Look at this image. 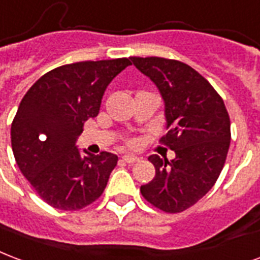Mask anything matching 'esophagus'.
<instances>
[{
	"mask_svg": "<svg viewBox=\"0 0 260 260\" xmlns=\"http://www.w3.org/2000/svg\"><path fill=\"white\" fill-rule=\"evenodd\" d=\"M122 161L128 162V164H134V162H136V161H139V157H138V155L126 154V155H122Z\"/></svg>",
	"mask_w": 260,
	"mask_h": 260,
	"instance_id": "1",
	"label": "esophagus"
}]
</instances>
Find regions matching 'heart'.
Wrapping results in <instances>:
<instances>
[{
  "mask_svg": "<svg viewBox=\"0 0 260 260\" xmlns=\"http://www.w3.org/2000/svg\"><path fill=\"white\" fill-rule=\"evenodd\" d=\"M128 145H129V146H135L136 145V140L135 139H131L129 142H128Z\"/></svg>",
  "mask_w": 260,
  "mask_h": 260,
  "instance_id": "1",
  "label": "heart"
}]
</instances>
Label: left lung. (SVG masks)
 Listing matches in <instances>:
<instances>
[{"label":"left lung","instance_id":"8db88e82","mask_svg":"<svg viewBox=\"0 0 260 260\" xmlns=\"http://www.w3.org/2000/svg\"><path fill=\"white\" fill-rule=\"evenodd\" d=\"M158 88L165 103L167 135L161 143L174 159L149 157L155 176L140 193L155 208L182 212L203 199L218 180L230 146V118L223 99L200 73L164 57H131Z\"/></svg>","mask_w":260,"mask_h":260}]
</instances>
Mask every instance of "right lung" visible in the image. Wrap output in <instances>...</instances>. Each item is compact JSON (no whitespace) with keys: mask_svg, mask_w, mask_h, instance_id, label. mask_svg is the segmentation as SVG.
Here are the masks:
<instances>
[{"mask_svg":"<svg viewBox=\"0 0 260 260\" xmlns=\"http://www.w3.org/2000/svg\"><path fill=\"white\" fill-rule=\"evenodd\" d=\"M129 64L120 57L56 67L20 102L11 126L13 155L32 189L53 208L78 211L103 193L118 157L81 153L76 142L84 122L99 114L107 85Z\"/></svg>","mask_w":260,"mask_h":260,"instance_id":"right-lung-1","label":"right lung"}]
</instances>
